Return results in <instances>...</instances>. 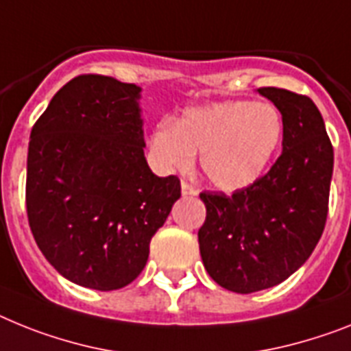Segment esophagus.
I'll return each instance as SVG.
<instances>
[{
	"label": "esophagus",
	"instance_id": "esophagus-1",
	"mask_svg": "<svg viewBox=\"0 0 351 351\" xmlns=\"http://www.w3.org/2000/svg\"><path fill=\"white\" fill-rule=\"evenodd\" d=\"M182 194H184V196H196L198 191L194 189L191 184H187V182H182Z\"/></svg>",
	"mask_w": 351,
	"mask_h": 351
}]
</instances>
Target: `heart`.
I'll use <instances>...</instances> for the list:
<instances>
[{
  "label": "heart",
  "instance_id": "obj_1",
  "mask_svg": "<svg viewBox=\"0 0 351 351\" xmlns=\"http://www.w3.org/2000/svg\"><path fill=\"white\" fill-rule=\"evenodd\" d=\"M284 135L280 112L248 99L187 108L175 125L158 123L149 135L153 158L166 169H189L202 153L203 176L216 189L250 187L275 157Z\"/></svg>",
  "mask_w": 351,
  "mask_h": 351
}]
</instances>
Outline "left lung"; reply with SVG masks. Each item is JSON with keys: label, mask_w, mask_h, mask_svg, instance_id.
<instances>
[{"label": "left lung", "mask_w": 351, "mask_h": 351, "mask_svg": "<svg viewBox=\"0 0 351 351\" xmlns=\"http://www.w3.org/2000/svg\"><path fill=\"white\" fill-rule=\"evenodd\" d=\"M284 121L282 155L266 175L232 196L202 193L207 207L198 230L210 278L241 294L289 278L316 248L328 214L334 148L311 98L261 87Z\"/></svg>", "instance_id": "left-lung-1"}]
</instances>
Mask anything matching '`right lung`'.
<instances>
[{
    "label": "right lung",
    "instance_id": "obj_1",
    "mask_svg": "<svg viewBox=\"0 0 351 351\" xmlns=\"http://www.w3.org/2000/svg\"><path fill=\"white\" fill-rule=\"evenodd\" d=\"M139 98L135 84L76 76L32 128V234L49 264L82 287L114 291L134 282L180 198V180L153 175L144 157Z\"/></svg>",
    "mask_w": 351,
    "mask_h": 351
}]
</instances>
